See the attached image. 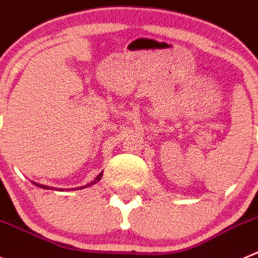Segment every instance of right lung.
<instances>
[{
  "label": "right lung",
  "mask_w": 258,
  "mask_h": 258,
  "mask_svg": "<svg viewBox=\"0 0 258 258\" xmlns=\"http://www.w3.org/2000/svg\"><path fill=\"white\" fill-rule=\"evenodd\" d=\"M101 176H103V173H100V175H99L96 178H95V182H96V181L100 180ZM92 184H94V182H91V184L86 185V186H82V187H87V186H90V185H92ZM36 185H38V184H36ZM38 186H39V187H43V189H50V187H48V186H43V185H38ZM82 187H78V189H82Z\"/></svg>",
  "instance_id": "add662e5"
}]
</instances>
